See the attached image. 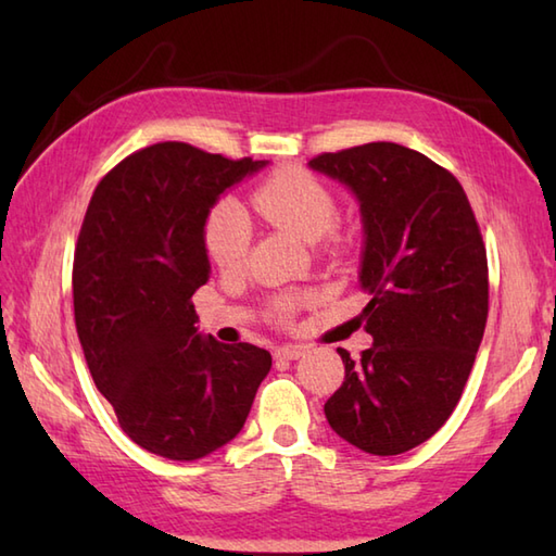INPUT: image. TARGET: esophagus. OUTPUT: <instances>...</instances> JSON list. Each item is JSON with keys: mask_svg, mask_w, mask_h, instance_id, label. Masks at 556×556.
<instances>
[{"mask_svg": "<svg viewBox=\"0 0 556 556\" xmlns=\"http://www.w3.org/2000/svg\"><path fill=\"white\" fill-rule=\"evenodd\" d=\"M303 349L301 346H279L277 351H275V356L277 358H285V361H299L301 356H303Z\"/></svg>", "mask_w": 556, "mask_h": 556, "instance_id": "34e87169", "label": "esophagus"}]
</instances>
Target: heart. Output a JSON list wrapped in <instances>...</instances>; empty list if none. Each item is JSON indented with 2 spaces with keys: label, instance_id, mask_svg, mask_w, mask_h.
Listing matches in <instances>:
<instances>
[{
  "label": "heart",
  "instance_id": "heart-1",
  "mask_svg": "<svg viewBox=\"0 0 556 556\" xmlns=\"http://www.w3.org/2000/svg\"><path fill=\"white\" fill-rule=\"evenodd\" d=\"M253 207L275 227L289 231L301 241L315 243L327 236L334 248L346 245V236L334 227L339 200L332 188L315 174L301 167H281L253 191ZM205 251L219 269H236L243 265L248 243H251V224L245 212L224 200L205 219L203 227ZM281 315L291 313V301L277 303Z\"/></svg>",
  "mask_w": 556,
  "mask_h": 556
}]
</instances>
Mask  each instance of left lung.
I'll return each mask as SVG.
<instances>
[{"label": "left lung", "instance_id": "left-lung-1", "mask_svg": "<svg viewBox=\"0 0 556 556\" xmlns=\"http://www.w3.org/2000/svg\"><path fill=\"white\" fill-rule=\"evenodd\" d=\"M311 167L356 193L365 229L361 317L372 346L337 349L344 382L327 399L332 430L375 456L422 444L452 416L488 323V253L464 186L420 152L365 143Z\"/></svg>", "mask_w": 556, "mask_h": 556}]
</instances>
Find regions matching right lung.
<instances>
[{"instance_id":"add662e5","label":"right lung","mask_w":556,"mask_h":556,"mask_svg":"<svg viewBox=\"0 0 556 556\" xmlns=\"http://www.w3.org/2000/svg\"><path fill=\"white\" fill-rule=\"evenodd\" d=\"M265 160L155 143L102 176L74 253V317L92 382L131 440L172 460L231 442L269 351L198 334L210 277L203 227L217 198Z\"/></svg>"}]
</instances>
